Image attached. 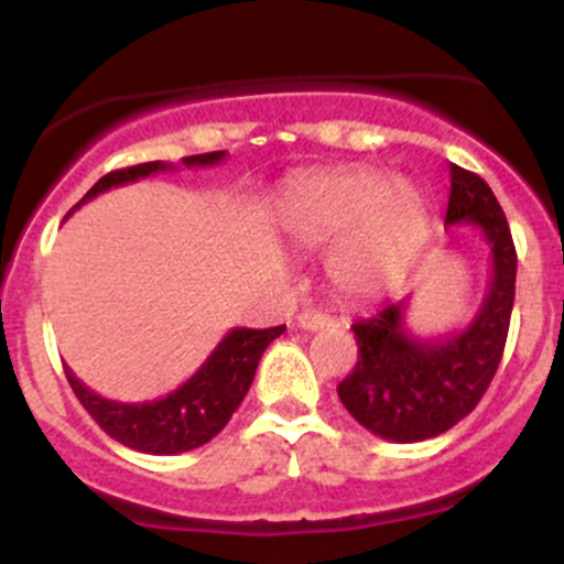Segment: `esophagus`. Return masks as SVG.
Returning <instances> with one entry per match:
<instances>
[{
  "label": "esophagus",
  "mask_w": 564,
  "mask_h": 564,
  "mask_svg": "<svg viewBox=\"0 0 564 564\" xmlns=\"http://www.w3.org/2000/svg\"><path fill=\"white\" fill-rule=\"evenodd\" d=\"M297 327L314 333V329L335 327V318L327 316V314H318V311H303V314L297 316Z\"/></svg>",
  "instance_id": "esophagus-1"
}]
</instances>
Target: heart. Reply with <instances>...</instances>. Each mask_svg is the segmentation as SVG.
Returning <instances> with one entry per match:
<instances>
[{
	"label": "heart",
	"mask_w": 564,
	"mask_h": 564,
	"mask_svg": "<svg viewBox=\"0 0 564 564\" xmlns=\"http://www.w3.org/2000/svg\"><path fill=\"white\" fill-rule=\"evenodd\" d=\"M275 224L292 242L327 253V278L344 297L373 300L403 272L429 235V202L414 182L373 169H324L286 182Z\"/></svg>",
	"instance_id": "heart-1"
}]
</instances>
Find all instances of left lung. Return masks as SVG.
I'll use <instances>...</instances> for the list:
<instances>
[{
  "mask_svg": "<svg viewBox=\"0 0 564 564\" xmlns=\"http://www.w3.org/2000/svg\"><path fill=\"white\" fill-rule=\"evenodd\" d=\"M471 226L491 250V281L466 327L436 338L409 329V300L351 324L357 366L338 384L346 412L388 442H423L464 420L491 384L516 297V248L508 218L477 174L451 166L445 226Z\"/></svg>",
  "mask_w": 564,
  "mask_h": 564,
  "instance_id": "obj_1",
  "label": "left lung"
}]
</instances>
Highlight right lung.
I'll list each match as a JSON object with an SVG mask.
<instances>
[{"label": "right lung", "mask_w": 564, "mask_h": 564, "mask_svg": "<svg viewBox=\"0 0 564 564\" xmlns=\"http://www.w3.org/2000/svg\"><path fill=\"white\" fill-rule=\"evenodd\" d=\"M226 158V152H207V155H191L182 158V166L187 169H204V166H218ZM174 163L152 161L139 163V166L119 169L100 176L87 196L76 204L93 202L100 193L111 191V187L130 185L144 176L174 172ZM286 329V324L270 329H250V327H235L224 335L213 355L202 362L196 373L180 388L169 392V395L155 398V401L144 403H122V401H108V398L98 395L89 390L70 368H65L67 382H70L73 392L95 417V423L106 431L111 440L122 442L124 447H133L139 453H150V456H174V453L196 451V447L207 445L213 436L224 431L229 423L231 414L248 395L250 382L256 377L261 355L267 346Z\"/></svg>", "instance_id": "add662e5"}]
</instances>
